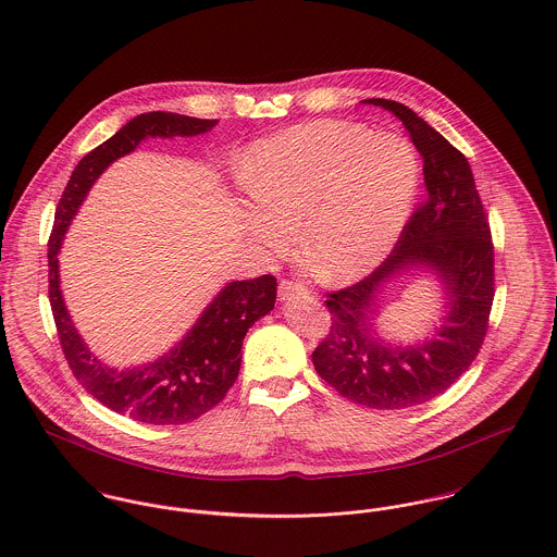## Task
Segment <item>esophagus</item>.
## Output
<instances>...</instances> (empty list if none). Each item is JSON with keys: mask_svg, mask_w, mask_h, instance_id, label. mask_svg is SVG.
Returning a JSON list of instances; mask_svg holds the SVG:
<instances>
[{"mask_svg": "<svg viewBox=\"0 0 557 557\" xmlns=\"http://www.w3.org/2000/svg\"><path fill=\"white\" fill-rule=\"evenodd\" d=\"M311 292L300 285V283H294V281H287L283 278L281 285H278V298L285 302V300H292V298H307Z\"/></svg>", "mask_w": 557, "mask_h": 557, "instance_id": "obj_1", "label": "esophagus"}]
</instances>
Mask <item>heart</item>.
<instances>
[{
	"label": "heart",
	"instance_id": "1",
	"mask_svg": "<svg viewBox=\"0 0 557 557\" xmlns=\"http://www.w3.org/2000/svg\"><path fill=\"white\" fill-rule=\"evenodd\" d=\"M418 154L398 135L318 120L259 141L242 164L257 212L246 230L283 250L302 223V246L330 281H351L384 261L409 219Z\"/></svg>",
	"mask_w": 557,
	"mask_h": 557
}]
</instances>
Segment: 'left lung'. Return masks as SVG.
Wrapping results in <instances>:
<instances>
[{"mask_svg":"<svg viewBox=\"0 0 557 557\" xmlns=\"http://www.w3.org/2000/svg\"><path fill=\"white\" fill-rule=\"evenodd\" d=\"M395 113L422 157L426 197L393 252L360 283L327 294L330 332L313 364L338 395L373 409H405L448 391L474 362L495 296L493 242L468 159L409 107L369 98ZM416 267L445 292V321L413 346L384 342L374 330L383 287Z\"/></svg>","mask_w":557,"mask_h":557,"instance_id":"8db88e82","label":"left lung"}]
</instances>
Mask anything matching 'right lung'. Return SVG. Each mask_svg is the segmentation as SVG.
Returning a JSON list of instances; mask_svg holds the SVG:
<instances>
[{
	"mask_svg": "<svg viewBox=\"0 0 557 557\" xmlns=\"http://www.w3.org/2000/svg\"><path fill=\"white\" fill-rule=\"evenodd\" d=\"M216 124L219 120L164 111L133 117L111 139L79 160L55 210V227L49 239V300L64 356L73 375L91 397L137 422L184 424L225 398L238 380L239 349L248 327L274 309L276 278L263 274L252 281L227 283L164 356L141 367L113 369L89 351L71 319L60 289L58 252L89 188L113 160L131 154L148 137H195Z\"/></svg>",
	"mask_w": 557,
	"mask_h": 557,
	"instance_id": "right-lung-1",
	"label": "right lung"
}]
</instances>
